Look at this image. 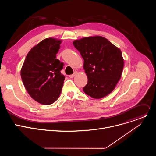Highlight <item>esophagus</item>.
Returning <instances> with one entry per match:
<instances>
[{
  "mask_svg": "<svg viewBox=\"0 0 156 156\" xmlns=\"http://www.w3.org/2000/svg\"><path fill=\"white\" fill-rule=\"evenodd\" d=\"M76 73H77V72H75L73 74L69 75V77H70V78H73V77H74V76H75L76 75Z\"/></svg>",
  "mask_w": 156,
  "mask_h": 156,
  "instance_id": "obj_1",
  "label": "esophagus"
}]
</instances>
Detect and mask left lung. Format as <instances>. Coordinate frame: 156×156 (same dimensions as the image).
Segmentation results:
<instances>
[{
  "label": "left lung",
  "instance_id": "1",
  "mask_svg": "<svg viewBox=\"0 0 156 156\" xmlns=\"http://www.w3.org/2000/svg\"><path fill=\"white\" fill-rule=\"evenodd\" d=\"M84 60L87 83L83 91L94 99L112 92L120 80L124 62L120 49L102 36L86 37L73 42Z\"/></svg>",
  "mask_w": 156,
  "mask_h": 156
}]
</instances>
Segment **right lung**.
<instances>
[{"instance_id": "add662e5", "label": "right lung", "mask_w": 156, "mask_h": 156, "mask_svg": "<svg viewBox=\"0 0 156 156\" xmlns=\"http://www.w3.org/2000/svg\"><path fill=\"white\" fill-rule=\"evenodd\" d=\"M61 40L47 38L27 54L21 70L22 81L30 96L43 105L58 98L65 76L61 74L63 63L56 58Z\"/></svg>"}]
</instances>
